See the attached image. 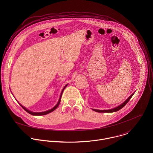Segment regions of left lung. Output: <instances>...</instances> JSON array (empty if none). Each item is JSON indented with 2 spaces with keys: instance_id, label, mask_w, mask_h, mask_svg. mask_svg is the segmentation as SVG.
I'll list each match as a JSON object with an SVG mask.
<instances>
[{
  "instance_id": "left-lung-1",
  "label": "left lung",
  "mask_w": 153,
  "mask_h": 153,
  "mask_svg": "<svg viewBox=\"0 0 153 153\" xmlns=\"http://www.w3.org/2000/svg\"><path fill=\"white\" fill-rule=\"evenodd\" d=\"M134 93L133 94H132L123 103H122L121 105H120L119 106L114 108H113V109H111V110H95V109H93V110H94V111H96V112H98V113H113V112H116L119 110H120V109H122L123 107L125 106V105L129 102V100L131 99V98L132 97V96L134 95Z\"/></svg>"
}]
</instances>
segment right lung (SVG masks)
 Segmentation results:
<instances>
[{"label": "right lung", "instance_id": "add662e5", "mask_svg": "<svg viewBox=\"0 0 153 153\" xmlns=\"http://www.w3.org/2000/svg\"><path fill=\"white\" fill-rule=\"evenodd\" d=\"M68 85V84L67 85H65V86H64V88H63V90H62V92H61V94H60V98H59V101H58V102H57V103L52 108V109H51V110H48V111H44V112H40V113H35V112H32V111H30V110H27V109L26 108H25L24 106H23L21 104H20L19 103V105L23 108V109H24V110H25L27 113H28L29 114H31V115H33V116H42V115H46V114H48V113H50L51 112H53V111H54L58 107V106L59 105V104H60V99H61V97H62V93H63V90H64V89L65 88V87H66Z\"/></svg>", "mask_w": 153, "mask_h": 153}]
</instances>
